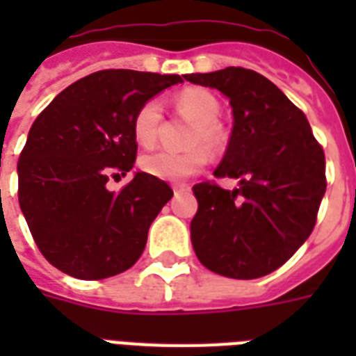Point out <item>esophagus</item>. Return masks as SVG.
Masks as SVG:
<instances>
[{"label": "esophagus", "instance_id": "1", "mask_svg": "<svg viewBox=\"0 0 356 356\" xmlns=\"http://www.w3.org/2000/svg\"><path fill=\"white\" fill-rule=\"evenodd\" d=\"M188 186L186 184H173V192H175V195L179 194V192H183V190H186Z\"/></svg>", "mask_w": 356, "mask_h": 356}]
</instances>
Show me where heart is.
<instances>
[{
  "label": "heart",
  "mask_w": 356,
  "mask_h": 356,
  "mask_svg": "<svg viewBox=\"0 0 356 356\" xmlns=\"http://www.w3.org/2000/svg\"><path fill=\"white\" fill-rule=\"evenodd\" d=\"M175 111L183 114L195 127L188 138L192 149L184 153L159 149L140 159V168L156 179L181 181L194 175L209 162V151L220 153L225 147L227 136L223 133L218 118L222 114V105L218 97L203 88H186L175 96ZM162 123V105L151 97L138 107L133 116V134L140 145L149 147L159 138Z\"/></svg>",
  "instance_id": "heart-1"
}]
</instances>
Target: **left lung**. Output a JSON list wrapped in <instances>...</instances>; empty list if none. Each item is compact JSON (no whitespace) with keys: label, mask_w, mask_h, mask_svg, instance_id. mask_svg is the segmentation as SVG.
<instances>
[{"label":"left lung","mask_w":356,"mask_h":356,"mask_svg":"<svg viewBox=\"0 0 356 356\" xmlns=\"http://www.w3.org/2000/svg\"><path fill=\"white\" fill-rule=\"evenodd\" d=\"M184 79L229 97L234 127L214 177L240 181L234 190L214 181L194 184L195 254L218 275H268L314 229L327 188L323 147L303 111L253 70L229 66Z\"/></svg>","instance_id":"obj_1"}]
</instances>
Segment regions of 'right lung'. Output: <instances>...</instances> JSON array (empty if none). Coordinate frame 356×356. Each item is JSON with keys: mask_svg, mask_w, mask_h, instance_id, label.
Instances as JSON below:
<instances>
[{"mask_svg": "<svg viewBox=\"0 0 356 356\" xmlns=\"http://www.w3.org/2000/svg\"><path fill=\"white\" fill-rule=\"evenodd\" d=\"M181 75L102 70L64 88L35 123L18 161V201L33 240L57 270L97 281L129 270L147 231L172 200L170 184L133 170V116Z\"/></svg>", "mask_w": 356, "mask_h": 356, "instance_id": "add662e5", "label": "right lung"}]
</instances>
